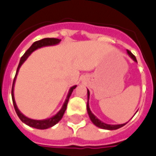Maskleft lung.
<instances>
[{
    "instance_id": "obj_1",
    "label": "left lung",
    "mask_w": 156,
    "mask_h": 156,
    "mask_svg": "<svg viewBox=\"0 0 156 156\" xmlns=\"http://www.w3.org/2000/svg\"><path fill=\"white\" fill-rule=\"evenodd\" d=\"M128 54L130 56L131 58L134 59V61L137 62L136 60V58H135V56H134L130 51H129L127 50ZM88 98H89V91L88 90V105H87V110H88V114L89 115V118H90V119L91 121L94 123V124L96 125V126H98V128H101V129H109V130H113V129H119V128L123 127L124 125H125V124H115V125H113V124H107L104 123V122H102L100 121L98 119L95 117L94 115L92 114L91 110H90V108H89V106H88Z\"/></svg>"
}]
</instances>
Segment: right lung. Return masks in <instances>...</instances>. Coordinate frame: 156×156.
I'll use <instances>...</instances> for the list:
<instances>
[{"label":"right lung","mask_w":156,"mask_h":156,"mask_svg":"<svg viewBox=\"0 0 156 156\" xmlns=\"http://www.w3.org/2000/svg\"><path fill=\"white\" fill-rule=\"evenodd\" d=\"M60 41H61V39H58V38H43V39H41V40H39V41H35V42H34V43H33V44L29 48L28 50H27V51H26L25 53L23 54V56H22V58H21L20 62H19L18 67H17V69H16V73L15 78H14V80H13V83H12V102H13V105H14V108H15L16 115H18L19 119H20L23 123H25L26 124H27V125L31 126V127L36 128V129H48V128L51 127V126L55 125L57 123H58L59 121L61 120V119L62 118L63 115H64L65 110H66V108H67V105H68L69 98H70V96H71L72 93H73V89H74L77 86H73V87H72V88H70L69 93H68V97H67V99H66V101H65L64 105H63V106H62V108L61 110L58 112V114L55 115V116L50 118V119H45V120H35V119H29V118L26 117L25 115H23L21 112L19 111V109L17 108V107H16L15 99H14V94H13L14 83H15L16 77V74H17V73H18V70H19V68H20V67H21V65L24 62V61H25L27 58H28V56L32 53V51H34V50H36V49H37V48H41V47H44V46H51V45L58 44V42H60Z\"/></svg>","instance_id":"1"}]
</instances>
